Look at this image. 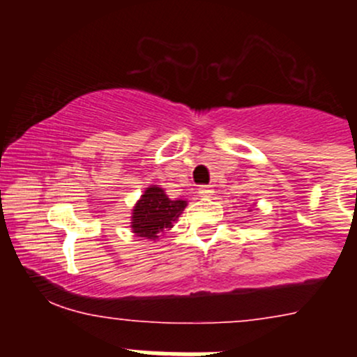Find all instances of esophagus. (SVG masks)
Here are the masks:
<instances>
[{
  "mask_svg": "<svg viewBox=\"0 0 357 357\" xmlns=\"http://www.w3.org/2000/svg\"><path fill=\"white\" fill-rule=\"evenodd\" d=\"M199 196H203V198H210V196L215 192V190H213V186H210V184H204V186L199 188Z\"/></svg>",
  "mask_w": 357,
  "mask_h": 357,
  "instance_id": "esophagus-1",
  "label": "esophagus"
}]
</instances>
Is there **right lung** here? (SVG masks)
<instances>
[{
    "mask_svg": "<svg viewBox=\"0 0 357 357\" xmlns=\"http://www.w3.org/2000/svg\"><path fill=\"white\" fill-rule=\"evenodd\" d=\"M184 208H186V202L169 199L162 188L151 186L144 191L134 208L130 227L137 236L155 240L158 233L173 227Z\"/></svg>",
    "mask_w": 357,
    "mask_h": 357,
    "instance_id": "add662e5",
    "label": "right lung"
}]
</instances>
